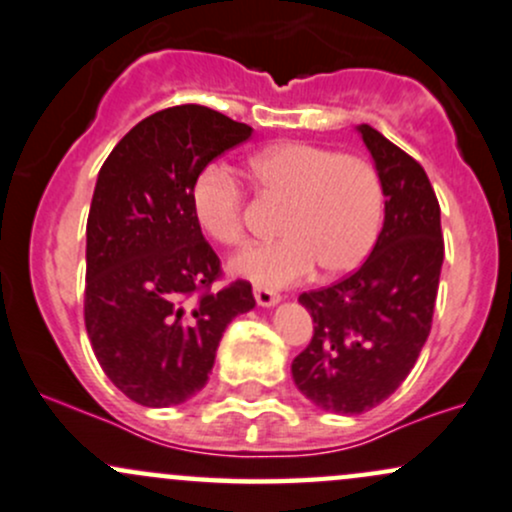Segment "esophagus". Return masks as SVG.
I'll list each match as a JSON object with an SVG mask.
<instances>
[{"mask_svg":"<svg viewBox=\"0 0 512 512\" xmlns=\"http://www.w3.org/2000/svg\"><path fill=\"white\" fill-rule=\"evenodd\" d=\"M254 297H256V302L261 304V307H271V304L280 300L278 292H273L271 287H254Z\"/></svg>","mask_w":512,"mask_h":512,"instance_id":"1","label":"esophagus"}]
</instances>
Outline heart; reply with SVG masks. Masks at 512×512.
Instances as JSON below:
<instances>
[{
  "instance_id": "1",
  "label": "heart",
  "mask_w": 512,
  "mask_h": 512,
  "mask_svg": "<svg viewBox=\"0 0 512 512\" xmlns=\"http://www.w3.org/2000/svg\"><path fill=\"white\" fill-rule=\"evenodd\" d=\"M249 176L266 200L285 203L280 239L246 249L234 273L266 287L353 273L375 249L384 220V186L377 166L358 154L309 142H280L249 159ZM200 229L217 244L241 246L249 237V200L234 171L212 162L191 186Z\"/></svg>"
}]
</instances>
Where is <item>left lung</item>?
<instances>
[{
	"mask_svg": "<svg viewBox=\"0 0 512 512\" xmlns=\"http://www.w3.org/2000/svg\"><path fill=\"white\" fill-rule=\"evenodd\" d=\"M384 186V225L360 268L302 292L314 336L292 360V380L333 413H363L396 392L433 324L445 241L426 171L382 132L360 125Z\"/></svg>",
	"mask_w": 512,
	"mask_h": 512,
	"instance_id": "1",
	"label": "left lung"
}]
</instances>
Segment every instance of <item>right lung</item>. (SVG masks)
<instances>
[{"mask_svg": "<svg viewBox=\"0 0 512 512\" xmlns=\"http://www.w3.org/2000/svg\"><path fill=\"white\" fill-rule=\"evenodd\" d=\"M251 128L198 103L137 123L103 162L86 220L84 324L108 380L142 406L183 404L208 384L227 324L254 309L191 208L200 169Z\"/></svg>", "mask_w": 512, "mask_h": 512, "instance_id": "add662e5", "label": "right lung"}]
</instances>
